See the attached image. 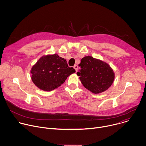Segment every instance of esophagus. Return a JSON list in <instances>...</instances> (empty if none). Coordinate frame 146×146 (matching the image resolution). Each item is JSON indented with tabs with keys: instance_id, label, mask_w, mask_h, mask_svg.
<instances>
[{
	"instance_id": "34e87169",
	"label": "esophagus",
	"mask_w": 146,
	"mask_h": 146,
	"mask_svg": "<svg viewBox=\"0 0 146 146\" xmlns=\"http://www.w3.org/2000/svg\"><path fill=\"white\" fill-rule=\"evenodd\" d=\"M73 68H74V69L76 70V72H77V69H78V66L76 65L74 66Z\"/></svg>"
}]
</instances>
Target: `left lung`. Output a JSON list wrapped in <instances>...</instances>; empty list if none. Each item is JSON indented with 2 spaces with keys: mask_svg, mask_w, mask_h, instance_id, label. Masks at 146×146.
Masks as SVG:
<instances>
[{
  "mask_svg": "<svg viewBox=\"0 0 146 146\" xmlns=\"http://www.w3.org/2000/svg\"><path fill=\"white\" fill-rule=\"evenodd\" d=\"M79 66L81 69L77 76L82 84L93 94L108 90L114 82L115 73L106 62L86 56L81 59Z\"/></svg>",
  "mask_w": 146,
  "mask_h": 146,
  "instance_id": "8db88e82",
  "label": "left lung"
}]
</instances>
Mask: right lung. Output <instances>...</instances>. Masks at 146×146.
<instances>
[{
    "instance_id": "obj_1",
    "label": "right lung",
    "mask_w": 146,
    "mask_h": 146,
    "mask_svg": "<svg viewBox=\"0 0 146 146\" xmlns=\"http://www.w3.org/2000/svg\"><path fill=\"white\" fill-rule=\"evenodd\" d=\"M75 72L73 68L68 66L66 60L56 54L43 55L31 70L34 84L44 91L60 87L68 77Z\"/></svg>"
}]
</instances>
